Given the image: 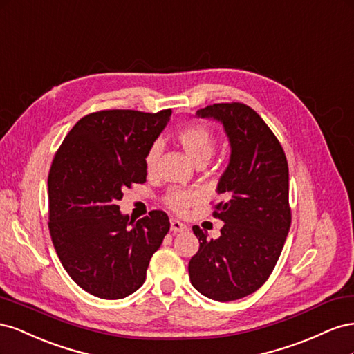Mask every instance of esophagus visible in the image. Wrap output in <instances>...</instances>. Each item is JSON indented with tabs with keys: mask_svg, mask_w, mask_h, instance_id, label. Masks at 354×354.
<instances>
[{
	"mask_svg": "<svg viewBox=\"0 0 354 354\" xmlns=\"http://www.w3.org/2000/svg\"><path fill=\"white\" fill-rule=\"evenodd\" d=\"M170 230L174 231V233H180V231H185L187 225L183 224V222H179L176 219H171L170 221Z\"/></svg>",
	"mask_w": 354,
	"mask_h": 354,
	"instance_id": "esophagus-1",
	"label": "esophagus"
}]
</instances>
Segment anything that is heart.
I'll use <instances>...</instances> for the list:
<instances>
[{
    "mask_svg": "<svg viewBox=\"0 0 354 354\" xmlns=\"http://www.w3.org/2000/svg\"><path fill=\"white\" fill-rule=\"evenodd\" d=\"M178 142L180 147L184 148L188 157L194 161L196 165L200 163H207L210 157L214 156L215 151V136L212 133V130L203 124L198 123H189L184 127H180L176 133ZM161 151H163V145L161 142H154L149 147L147 157H145V165L147 170L149 174L157 170L160 158H161ZM200 200V196L194 191H187V189H174L170 191L166 205L171 209L178 212V214H184L191 206H194Z\"/></svg>",
    "mask_w": 354,
    "mask_h": 354,
    "instance_id": "1",
    "label": "heart"
}]
</instances>
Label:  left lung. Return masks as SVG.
Masks as SVG:
<instances>
[{
  "instance_id": "8db88e82",
  "label": "left lung",
  "mask_w": 354,
  "mask_h": 354,
  "mask_svg": "<svg viewBox=\"0 0 354 354\" xmlns=\"http://www.w3.org/2000/svg\"><path fill=\"white\" fill-rule=\"evenodd\" d=\"M196 117L215 120L230 142L228 166L216 193L224 201L214 215L224 222L218 239L193 227L200 241L188 264L201 295L227 302L254 294L274 270L290 227L289 169L270 127L245 104H215Z\"/></svg>"
}]
</instances>
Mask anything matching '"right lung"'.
Masks as SVG:
<instances>
[{
	"label": "right lung",
	"mask_w": 354,
	"mask_h": 354,
	"mask_svg": "<svg viewBox=\"0 0 354 354\" xmlns=\"http://www.w3.org/2000/svg\"><path fill=\"white\" fill-rule=\"evenodd\" d=\"M170 115L171 109L88 114L71 129L50 167L48 228L56 254L71 279L97 298L120 299L142 286L170 228L163 210L135 221L117 205L124 188L147 180V153Z\"/></svg>",
	"instance_id": "obj_1"
}]
</instances>
